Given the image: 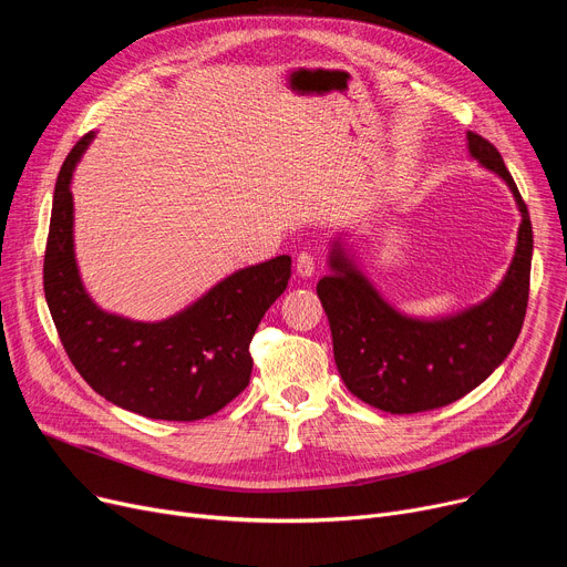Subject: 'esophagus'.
Segmentation results:
<instances>
[{
    "instance_id": "34e87169",
    "label": "esophagus",
    "mask_w": 567,
    "mask_h": 567,
    "mask_svg": "<svg viewBox=\"0 0 567 567\" xmlns=\"http://www.w3.org/2000/svg\"><path fill=\"white\" fill-rule=\"evenodd\" d=\"M317 264H319V257L310 250H303L299 252V257H296V274L301 278H310L317 271Z\"/></svg>"
}]
</instances>
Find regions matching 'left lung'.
I'll return each mask as SVG.
<instances>
[{"mask_svg": "<svg viewBox=\"0 0 567 567\" xmlns=\"http://www.w3.org/2000/svg\"><path fill=\"white\" fill-rule=\"evenodd\" d=\"M471 156L496 172L522 212L511 271L481 306L441 321L398 315L336 248L333 274L317 282L331 323L336 365L347 389L389 413H421L453 404L481 385L515 347L528 306L533 229L528 208L498 148L468 133Z\"/></svg>", "mask_w": 567, "mask_h": 567, "instance_id": "8db88e82", "label": "left lung"}]
</instances>
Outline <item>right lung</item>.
<instances>
[{
	"instance_id": "right-lung-1",
	"label": "right lung",
	"mask_w": 567,
	"mask_h": 567,
	"mask_svg": "<svg viewBox=\"0 0 567 567\" xmlns=\"http://www.w3.org/2000/svg\"><path fill=\"white\" fill-rule=\"evenodd\" d=\"M75 142L56 176L43 259L45 301L71 363L112 404L156 421L193 423L241 393L252 372L250 342L291 278V257L244 268L204 299L158 323L99 310L73 257L71 176L92 142Z\"/></svg>"
}]
</instances>
